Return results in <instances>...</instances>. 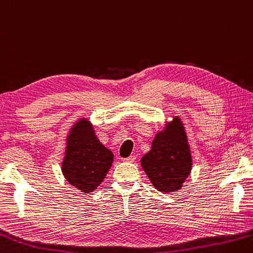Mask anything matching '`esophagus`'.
<instances>
[{
  "label": "esophagus",
  "mask_w": 253,
  "mask_h": 253,
  "mask_svg": "<svg viewBox=\"0 0 253 253\" xmlns=\"http://www.w3.org/2000/svg\"><path fill=\"white\" fill-rule=\"evenodd\" d=\"M135 160H136V156L131 155V156H129V157H127V158L124 159V162H127V163H134Z\"/></svg>",
  "instance_id": "esophagus-1"
}]
</instances>
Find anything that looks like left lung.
Returning a JSON list of instances; mask_svg holds the SVG:
<instances>
[{
	"instance_id": "1",
	"label": "left lung",
	"mask_w": 253,
	"mask_h": 253,
	"mask_svg": "<svg viewBox=\"0 0 253 253\" xmlns=\"http://www.w3.org/2000/svg\"><path fill=\"white\" fill-rule=\"evenodd\" d=\"M140 165L156 189L173 192L181 189L190 174L192 156L181 119L174 116L156 134L151 149Z\"/></svg>"
}]
</instances>
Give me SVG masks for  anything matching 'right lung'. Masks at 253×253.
Returning <instances> with one entry per match:
<instances>
[{"label": "right lung", "mask_w": 253, "mask_h": 253, "mask_svg": "<svg viewBox=\"0 0 253 253\" xmlns=\"http://www.w3.org/2000/svg\"><path fill=\"white\" fill-rule=\"evenodd\" d=\"M114 162V155L96 136L88 119H79L66 136L62 172L71 186L82 192L97 189Z\"/></svg>", "instance_id": "1"}]
</instances>
